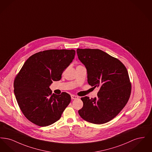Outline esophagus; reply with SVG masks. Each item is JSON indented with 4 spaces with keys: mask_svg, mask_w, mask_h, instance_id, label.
<instances>
[{
    "mask_svg": "<svg viewBox=\"0 0 152 152\" xmlns=\"http://www.w3.org/2000/svg\"><path fill=\"white\" fill-rule=\"evenodd\" d=\"M71 96L72 100H76V99H79V97L77 96H76V95H74V94H72Z\"/></svg>",
    "mask_w": 152,
    "mask_h": 152,
    "instance_id": "34e87169",
    "label": "esophagus"
}]
</instances>
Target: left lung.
Here are the masks:
<instances>
[{"label": "left lung", "mask_w": 152, "mask_h": 152, "mask_svg": "<svg viewBox=\"0 0 152 152\" xmlns=\"http://www.w3.org/2000/svg\"><path fill=\"white\" fill-rule=\"evenodd\" d=\"M78 58L87 70L88 83L99 87L97 97L81 99L80 117L89 123L102 124L115 118L129 100L131 83L128 71L117 58L99 49L76 50Z\"/></svg>", "instance_id": "left-lung-1"}]
</instances>
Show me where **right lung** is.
<instances>
[{"label":"right lung","instance_id":"1","mask_svg":"<svg viewBox=\"0 0 152 152\" xmlns=\"http://www.w3.org/2000/svg\"><path fill=\"white\" fill-rule=\"evenodd\" d=\"M74 50H50L30 56L16 75L14 94L25 117L40 126L58 121L71 102L66 92L52 94L50 86L58 81L73 60Z\"/></svg>","mask_w":152,"mask_h":152}]
</instances>
